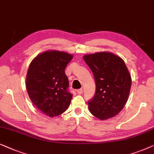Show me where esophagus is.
<instances>
[{
  "instance_id": "1",
  "label": "esophagus",
  "mask_w": 154,
  "mask_h": 154,
  "mask_svg": "<svg viewBox=\"0 0 154 154\" xmlns=\"http://www.w3.org/2000/svg\"><path fill=\"white\" fill-rule=\"evenodd\" d=\"M77 94H79V95L82 94H83V89H82V88H79V89H77Z\"/></svg>"
}]
</instances>
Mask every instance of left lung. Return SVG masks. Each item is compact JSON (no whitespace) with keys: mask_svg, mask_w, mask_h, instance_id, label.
<instances>
[{"mask_svg":"<svg viewBox=\"0 0 154 154\" xmlns=\"http://www.w3.org/2000/svg\"><path fill=\"white\" fill-rule=\"evenodd\" d=\"M95 78L96 89L88 101L89 111L101 120L119 113L128 98L131 77L122 58L109 52L84 56Z\"/></svg>","mask_w":154,"mask_h":154,"instance_id":"1","label":"left lung"}]
</instances>
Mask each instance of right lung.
Returning a JSON list of instances; mask_svg holds the SVG:
<instances>
[{"label": "right lung", "instance_id": "right-lung-1", "mask_svg": "<svg viewBox=\"0 0 154 154\" xmlns=\"http://www.w3.org/2000/svg\"><path fill=\"white\" fill-rule=\"evenodd\" d=\"M72 58L68 53L48 51L37 56L29 66L26 80L28 94L37 108L51 117L63 113L72 98L65 73Z\"/></svg>", "mask_w": 154, "mask_h": 154}]
</instances>
